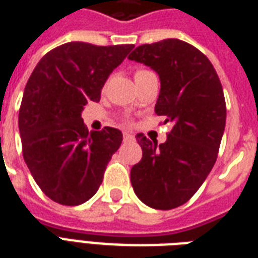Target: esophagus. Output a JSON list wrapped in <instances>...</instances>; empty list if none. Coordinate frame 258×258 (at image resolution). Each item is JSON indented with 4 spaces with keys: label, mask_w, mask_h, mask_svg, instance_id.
Returning <instances> with one entry per match:
<instances>
[{
    "label": "esophagus",
    "mask_w": 258,
    "mask_h": 258,
    "mask_svg": "<svg viewBox=\"0 0 258 258\" xmlns=\"http://www.w3.org/2000/svg\"><path fill=\"white\" fill-rule=\"evenodd\" d=\"M123 140H124V142H128V141H133V140H134V135L128 134V133H124V134H123Z\"/></svg>",
    "instance_id": "34e87169"
}]
</instances>
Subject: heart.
<instances>
[{
	"label": "heart",
	"instance_id": "b5f03b06",
	"mask_svg": "<svg viewBox=\"0 0 258 258\" xmlns=\"http://www.w3.org/2000/svg\"><path fill=\"white\" fill-rule=\"evenodd\" d=\"M148 73H152V72L151 70H146V69H140V70H137L134 74L135 80L140 79V77H142V76H145V74H148Z\"/></svg>",
	"mask_w": 258,
	"mask_h": 258
}]
</instances>
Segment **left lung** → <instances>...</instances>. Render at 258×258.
<instances>
[{
    "label": "left lung",
    "instance_id": "obj_1",
    "mask_svg": "<svg viewBox=\"0 0 258 258\" xmlns=\"http://www.w3.org/2000/svg\"><path fill=\"white\" fill-rule=\"evenodd\" d=\"M128 59L159 74L155 112L173 123L160 145L137 135L142 159L131 168V184L146 206L171 210L196 194L217 160L227 117L221 81L205 53L177 38L140 45Z\"/></svg>",
    "mask_w": 258,
    "mask_h": 258
}]
</instances>
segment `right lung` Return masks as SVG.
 I'll return each mask as SVG.
<instances>
[{"label": "right lung", "mask_w": 258, "mask_h": 258, "mask_svg": "<svg viewBox=\"0 0 258 258\" xmlns=\"http://www.w3.org/2000/svg\"><path fill=\"white\" fill-rule=\"evenodd\" d=\"M134 48L66 42L45 53L27 81L19 109L23 159L49 199L79 206L101 186L123 134L113 127L91 131L81 118L88 102Z\"/></svg>", "instance_id": "1"}]
</instances>
